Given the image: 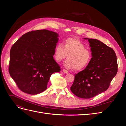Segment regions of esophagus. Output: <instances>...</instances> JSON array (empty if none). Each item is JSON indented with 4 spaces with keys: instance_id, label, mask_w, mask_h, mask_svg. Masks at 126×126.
<instances>
[{
    "instance_id": "obj_1",
    "label": "esophagus",
    "mask_w": 126,
    "mask_h": 126,
    "mask_svg": "<svg viewBox=\"0 0 126 126\" xmlns=\"http://www.w3.org/2000/svg\"><path fill=\"white\" fill-rule=\"evenodd\" d=\"M63 71L64 72V73H66V74H68V71L67 70H66V69H63Z\"/></svg>"
}]
</instances>
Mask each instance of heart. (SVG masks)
Masks as SVG:
<instances>
[{"label":"heart","instance_id":"b5f03b06","mask_svg":"<svg viewBox=\"0 0 126 126\" xmlns=\"http://www.w3.org/2000/svg\"><path fill=\"white\" fill-rule=\"evenodd\" d=\"M67 55L68 59L64 62V66L77 70L86 68L92 58L91 52L86 49L84 44L74 38L65 40L64 46L62 43L58 44L55 49V58L58 62L64 59Z\"/></svg>","mask_w":126,"mask_h":126}]
</instances>
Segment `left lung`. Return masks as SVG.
Listing matches in <instances>:
<instances>
[{"label":"left lung","mask_w":126,"mask_h":126,"mask_svg":"<svg viewBox=\"0 0 126 126\" xmlns=\"http://www.w3.org/2000/svg\"><path fill=\"white\" fill-rule=\"evenodd\" d=\"M88 40L91 62L84 70L75 75L70 90L76 96L89 99L108 89L118 71L117 56L113 49L96 39Z\"/></svg>","instance_id":"1"}]
</instances>
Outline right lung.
<instances>
[{
    "label": "right lung",
    "instance_id": "add662e5",
    "mask_svg": "<svg viewBox=\"0 0 126 126\" xmlns=\"http://www.w3.org/2000/svg\"><path fill=\"white\" fill-rule=\"evenodd\" d=\"M58 37L57 33L48 30H33L12 46L9 72L22 91L31 94L43 92L51 75L60 71L53 57Z\"/></svg>",
    "mask_w": 126,
    "mask_h": 126
}]
</instances>
